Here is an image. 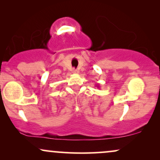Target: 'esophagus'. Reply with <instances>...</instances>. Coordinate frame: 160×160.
I'll list each match as a JSON object with an SVG mask.
<instances>
[{
    "label": "esophagus",
    "instance_id": "34e87169",
    "mask_svg": "<svg viewBox=\"0 0 160 160\" xmlns=\"http://www.w3.org/2000/svg\"><path fill=\"white\" fill-rule=\"evenodd\" d=\"M72 73H73V74H79V70H78V69H74V68H73V69H72Z\"/></svg>",
    "mask_w": 160,
    "mask_h": 160
}]
</instances>
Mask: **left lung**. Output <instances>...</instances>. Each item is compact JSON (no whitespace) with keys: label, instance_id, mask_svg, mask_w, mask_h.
<instances>
[{"label":"left lung","instance_id":"8db88e82","mask_svg":"<svg viewBox=\"0 0 160 160\" xmlns=\"http://www.w3.org/2000/svg\"><path fill=\"white\" fill-rule=\"evenodd\" d=\"M96 86H97V88H98V89H99V84H98V86L96 85Z\"/></svg>","mask_w":160,"mask_h":160}]
</instances>
